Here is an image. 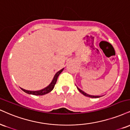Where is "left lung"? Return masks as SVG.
<instances>
[{"label":"left lung","instance_id":"obj_1","mask_svg":"<svg viewBox=\"0 0 130 130\" xmlns=\"http://www.w3.org/2000/svg\"><path fill=\"white\" fill-rule=\"evenodd\" d=\"M77 90H79V91H80V93L82 94H84V96H85L89 97V98H100V97H101V96H93V95L88 94H87L86 93H85V92H84V91H83L82 90H81L80 88H78L77 87Z\"/></svg>","mask_w":130,"mask_h":130}]
</instances>
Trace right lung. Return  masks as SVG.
Returning <instances> with one entry per match:
<instances>
[{
  "instance_id": "obj_1",
  "label": "right lung",
  "mask_w": 130,
  "mask_h": 130,
  "mask_svg": "<svg viewBox=\"0 0 130 130\" xmlns=\"http://www.w3.org/2000/svg\"><path fill=\"white\" fill-rule=\"evenodd\" d=\"M63 69L64 68H62V70H59V71H57L55 74V75H54V77H53V80L51 81V82L50 84V85H48L46 87H45V88L42 89V90H37V91H29V90H25V89H23L22 88H21V90L23 91L25 93L29 94L36 95V96H42V95H44V94H48V93L51 92V91L53 90V88H54V85H55V84H56V82H57L58 76H59V74L62 73Z\"/></svg>"
}]
</instances>
